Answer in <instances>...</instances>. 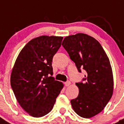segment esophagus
I'll list each match as a JSON object with an SVG mask.
<instances>
[{
  "label": "esophagus",
  "instance_id": "obj_1",
  "mask_svg": "<svg viewBox=\"0 0 124 124\" xmlns=\"http://www.w3.org/2000/svg\"><path fill=\"white\" fill-rule=\"evenodd\" d=\"M70 84H71V82L70 81H67L66 82H65V85L66 87H68V86H69Z\"/></svg>",
  "mask_w": 124,
  "mask_h": 124
}]
</instances>
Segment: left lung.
<instances>
[{
    "label": "left lung",
    "instance_id": "left-lung-1",
    "mask_svg": "<svg viewBox=\"0 0 124 124\" xmlns=\"http://www.w3.org/2000/svg\"><path fill=\"white\" fill-rule=\"evenodd\" d=\"M62 45L78 72L80 69L86 71L84 82L75 84L79 93L71 100L72 107L80 117L91 118L104 109L112 96L114 78L109 59L101 44L87 34L69 35Z\"/></svg>",
    "mask_w": 124,
    "mask_h": 124
}]
</instances>
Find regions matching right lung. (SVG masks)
<instances>
[{"instance_id": "1", "label": "right lung", "mask_w": 124, "mask_h": 124, "mask_svg": "<svg viewBox=\"0 0 124 124\" xmlns=\"http://www.w3.org/2000/svg\"><path fill=\"white\" fill-rule=\"evenodd\" d=\"M62 37L42 35L32 39L20 52L13 67L10 84L25 111L41 117L53 108L63 87L53 77L52 59L61 46Z\"/></svg>"}]
</instances>
